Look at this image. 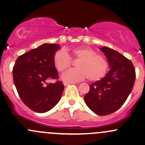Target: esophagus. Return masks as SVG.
Listing matches in <instances>:
<instances>
[{"label": "esophagus", "instance_id": "34e87169", "mask_svg": "<svg viewBox=\"0 0 145 145\" xmlns=\"http://www.w3.org/2000/svg\"><path fill=\"white\" fill-rule=\"evenodd\" d=\"M63 84H64V85H65V86H67V85H68L74 84V83H67V82H64Z\"/></svg>", "mask_w": 145, "mask_h": 145}]
</instances>
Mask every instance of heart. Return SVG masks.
<instances>
[{"label": "heart", "instance_id": "obj_1", "mask_svg": "<svg viewBox=\"0 0 145 145\" xmlns=\"http://www.w3.org/2000/svg\"><path fill=\"white\" fill-rule=\"evenodd\" d=\"M74 60H79L76 69L67 71L62 76V80L67 83L80 81L88 78L90 81H97L105 76L108 69V62L103 56L97 54L90 47L79 46L67 52ZM71 58L65 51H57L53 56L55 67L64 72L71 66Z\"/></svg>", "mask_w": 145, "mask_h": 145}]
</instances>
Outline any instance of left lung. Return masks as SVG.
Here are the masks:
<instances>
[{
	"label": "left lung",
	"mask_w": 145,
	"mask_h": 145,
	"mask_svg": "<svg viewBox=\"0 0 145 145\" xmlns=\"http://www.w3.org/2000/svg\"><path fill=\"white\" fill-rule=\"evenodd\" d=\"M99 49L106 56L110 70L101 80L89 85L84 100L98 115H107L117 110L131 92L135 79L133 65L123 55L110 48Z\"/></svg>",
	"instance_id": "8db88e82"
}]
</instances>
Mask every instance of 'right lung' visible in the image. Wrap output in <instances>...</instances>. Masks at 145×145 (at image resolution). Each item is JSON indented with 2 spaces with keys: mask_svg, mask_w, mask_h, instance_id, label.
Masks as SVG:
<instances>
[{
  "mask_svg": "<svg viewBox=\"0 0 145 145\" xmlns=\"http://www.w3.org/2000/svg\"><path fill=\"white\" fill-rule=\"evenodd\" d=\"M60 49L57 44H44L19 56L13 67L14 83L21 99L36 112L50 110L62 97V81L47 83L58 78L53 56Z\"/></svg>",
  "mask_w": 145,
  "mask_h": 145,
  "instance_id": "obj_1",
  "label": "right lung"
}]
</instances>
